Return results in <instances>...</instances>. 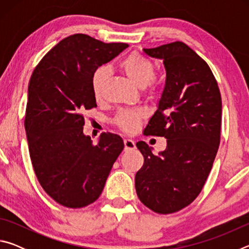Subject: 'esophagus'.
I'll list each match as a JSON object with an SVG mask.
<instances>
[{"label":"esophagus","instance_id":"esophagus-1","mask_svg":"<svg viewBox=\"0 0 249 249\" xmlns=\"http://www.w3.org/2000/svg\"><path fill=\"white\" fill-rule=\"evenodd\" d=\"M124 146H125V150H132V149L136 148L135 142L133 140H129V138H126V140H124Z\"/></svg>","mask_w":249,"mask_h":249}]
</instances>
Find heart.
<instances>
[{
  "label": "heart",
  "mask_w": 249,
  "mask_h": 249,
  "mask_svg": "<svg viewBox=\"0 0 249 249\" xmlns=\"http://www.w3.org/2000/svg\"><path fill=\"white\" fill-rule=\"evenodd\" d=\"M120 68L130 81L138 88L151 86L150 91L155 90L153 79L155 77V66L148 58L138 53H130L120 62ZM108 70L105 66H101L94 70L91 78V88L95 99H100L103 93L104 84L107 82ZM144 113L136 111H123L116 115L114 123L126 133H133L137 129Z\"/></svg>",
  "instance_id": "obj_1"
}]
</instances>
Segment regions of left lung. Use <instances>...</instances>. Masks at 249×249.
<instances>
[{"label": "left lung", "instance_id": "left-lung-1", "mask_svg": "<svg viewBox=\"0 0 249 249\" xmlns=\"http://www.w3.org/2000/svg\"><path fill=\"white\" fill-rule=\"evenodd\" d=\"M161 59L166 84L144 133L167 138L158 156L136 146L144 165L135 176L142 203L159 214L178 212L200 195L220 145L222 99L208 64L182 41L144 49Z\"/></svg>", "mask_w": 249, "mask_h": 249}]
</instances>
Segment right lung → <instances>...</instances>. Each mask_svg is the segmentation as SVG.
Instances as JSON below:
<instances>
[{
	"instance_id": "1",
	"label": "right lung",
	"mask_w": 249,
	"mask_h": 249,
	"mask_svg": "<svg viewBox=\"0 0 249 249\" xmlns=\"http://www.w3.org/2000/svg\"><path fill=\"white\" fill-rule=\"evenodd\" d=\"M127 47L74 34L45 54L29 80L25 130L33 168L45 192L66 208L98 200L124 148L112 133L94 145L83 134V112L96 107L94 70Z\"/></svg>"
}]
</instances>
